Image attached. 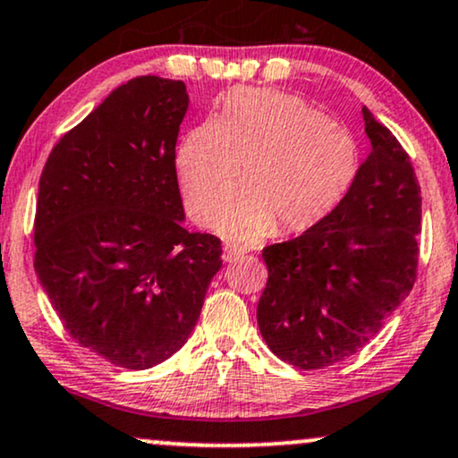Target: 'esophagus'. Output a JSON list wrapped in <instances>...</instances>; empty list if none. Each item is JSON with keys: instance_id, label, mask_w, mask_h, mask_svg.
Returning <instances> with one entry per match:
<instances>
[{"instance_id": "esophagus-1", "label": "esophagus", "mask_w": 458, "mask_h": 458, "mask_svg": "<svg viewBox=\"0 0 458 458\" xmlns=\"http://www.w3.org/2000/svg\"><path fill=\"white\" fill-rule=\"evenodd\" d=\"M241 256H242V251H241V249H236V247H225L224 253H222L224 262H236V259H239Z\"/></svg>"}]
</instances>
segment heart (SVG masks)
<instances>
[{
  "label": "heart",
  "instance_id": "1",
  "mask_svg": "<svg viewBox=\"0 0 458 458\" xmlns=\"http://www.w3.org/2000/svg\"><path fill=\"white\" fill-rule=\"evenodd\" d=\"M359 171L361 148L351 129L268 89L233 90L217 118L192 126L177 149L179 188L196 224H217L241 177L245 192L222 219L234 242L312 228L338 209Z\"/></svg>",
  "mask_w": 458,
  "mask_h": 458
}]
</instances>
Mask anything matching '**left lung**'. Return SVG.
<instances>
[{
	"label": "left lung",
	"instance_id": "left-lung-1",
	"mask_svg": "<svg viewBox=\"0 0 458 458\" xmlns=\"http://www.w3.org/2000/svg\"><path fill=\"white\" fill-rule=\"evenodd\" d=\"M372 152L334 213L264 247L268 281L258 326L268 349L300 369L355 355L412 292L420 186L395 135L363 107Z\"/></svg>",
	"mask_w": 458,
	"mask_h": 458
}]
</instances>
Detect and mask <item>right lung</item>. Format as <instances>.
<instances>
[{
  "label": "right lung",
  "instance_id": "add662e5",
  "mask_svg": "<svg viewBox=\"0 0 458 458\" xmlns=\"http://www.w3.org/2000/svg\"><path fill=\"white\" fill-rule=\"evenodd\" d=\"M186 109L182 80L132 78L59 139L39 177V283L75 343L118 368L182 349L222 268V241L182 225Z\"/></svg>",
  "mask_w": 458,
  "mask_h": 458
}]
</instances>
